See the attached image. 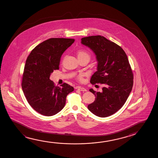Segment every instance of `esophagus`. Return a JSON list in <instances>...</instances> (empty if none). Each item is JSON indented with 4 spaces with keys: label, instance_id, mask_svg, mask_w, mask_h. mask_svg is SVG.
Wrapping results in <instances>:
<instances>
[{
    "label": "esophagus",
    "instance_id": "esophagus-1",
    "mask_svg": "<svg viewBox=\"0 0 158 158\" xmlns=\"http://www.w3.org/2000/svg\"><path fill=\"white\" fill-rule=\"evenodd\" d=\"M78 89L79 91H83V92L87 91V89H86V88H83V87H78Z\"/></svg>",
    "mask_w": 158,
    "mask_h": 158
}]
</instances>
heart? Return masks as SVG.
<instances>
[{
	"mask_svg": "<svg viewBox=\"0 0 158 158\" xmlns=\"http://www.w3.org/2000/svg\"><path fill=\"white\" fill-rule=\"evenodd\" d=\"M77 55L78 59H83V58H88L90 59L91 57V55L88 52V51H86L85 50L83 49H80L78 50L77 51ZM83 78V75H80L77 76V80L78 81L82 80Z\"/></svg>",
	"mask_w": 158,
	"mask_h": 158,
	"instance_id": "heart-1",
	"label": "heart"
}]
</instances>
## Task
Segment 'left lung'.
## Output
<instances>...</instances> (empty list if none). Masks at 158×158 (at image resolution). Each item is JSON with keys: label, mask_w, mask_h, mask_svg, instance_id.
I'll return each instance as SVG.
<instances>
[{"label": "left lung", "mask_w": 158, "mask_h": 158, "mask_svg": "<svg viewBox=\"0 0 158 158\" xmlns=\"http://www.w3.org/2000/svg\"><path fill=\"white\" fill-rule=\"evenodd\" d=\"M81 43L96 55L97 71L91 77L92 85L103 84L102 92L89 91L96 97L89 110L99 117H107L120 110L133 85V73L126 52L120 46L101 35L81 39Z\"/></svg>", "instance_id": "1"}]
</instances>
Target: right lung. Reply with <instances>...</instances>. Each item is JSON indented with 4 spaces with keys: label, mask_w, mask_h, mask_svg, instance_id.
Here are the masks:
<instances>
[{
    "label": "right lung",
    "mask_w": 158,
    "mask_h": 158,
    "mask_svg": "<svg viewBox=\"0 0 158 158\" xmlns=\"http://www.w3.org/2000/svg\"><path fill=\"white\" fill-rule=\"evenodd\" d=\"M74 41L73 39H49L36 46L27 58L22 89L30 105L42 115L51 116L61 111L67 94L74 90L67 83L56 86L50 79L54 70L59 69L62 55Z\"/></svg>",
    "instance_id": "right-lung-1"
}]
</instances>
